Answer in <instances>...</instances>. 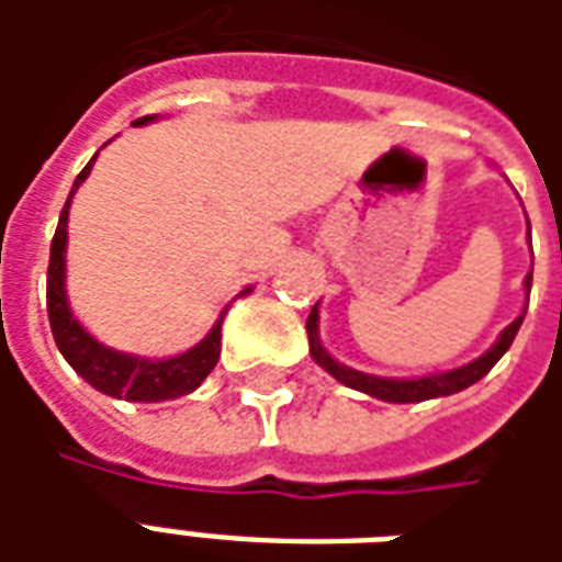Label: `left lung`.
Instances as JSON below:
<instances>
[{
	"mask_svg": "<svg viewBox=\"0 0 562 562\" xmlns=\"http://www.w3.org/2000/svg\"><path fill=\"white\" fill-rule=\"evenodd\" d=\"M530 285H532V273H527V289H530ZM520 322H524V313H520V316L515 318L503 334H499V340L494 342V349H491V352H484L482 358H475L472 364L458 367V370H448V373H436V376H424V379H379V376H367V373H358V370H352V367L337 364V361L322 349V342H318L316 306H313V313H310V318H306V334H310V352H313V358H316V364L325 367L334 379H340L342 385H349V389L355 391H364V394L379 397V401L422 403V401H430V397H448V394H454V391L470 389L472 382H479L484 373H491V367L506 355V349L512 346V340H515Z\"/></svg>",
	"mask_w": 562,
	"mask_h": 562,
	"instance_id": "1",
	"label": "left lung"
}]
</instances>
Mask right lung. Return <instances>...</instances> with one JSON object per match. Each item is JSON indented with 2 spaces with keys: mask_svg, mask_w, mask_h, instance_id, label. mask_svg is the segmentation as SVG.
<instances>
[{
  "mask_svg": "<svg viewBox=\"0 0 562 562\" xmlns=\"http://www.w3.org/2000/svg\"><path fill=\"white\" fill-rule=\"evenodd\" d=\"M149 120L153 116H140V120H135V126H144ZM92 161L78 173L75 189L87 180ZM75 189H71V195H75ZM71 195L59 213V225H56L54 240H50V265H47V316H50V330H54V340L63 358L90 382L92 389L111 394V397H123V401L159 403L195 391L220 361L222 318L195 349L168 358V361H144L135 355L104 349L102 342L92 340L90 334L78 325V318L71 316L66 301V222Z\"/></svg>",
  "mask_w": 562,
  "mask_h": 562,
  "instance_id": "1",
  "label": "right lung"
}]
</instances>
